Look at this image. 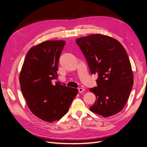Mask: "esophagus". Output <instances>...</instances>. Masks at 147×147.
<instances>
[{
	"label": "esophagus",
	"mask_w": 147,
	"mask_h": 147,
	"mask_svg": "<svg viewBox=\"0 0 147 147\" xmlns=\"http://www.w3.org/2000/svg\"><path fill=\"white\" fill-rule=\"evenodd\" d=\"M78 92L80 93H83V92H85V89L83 88H78Z\"/></svg>",
	"instance_id": "34e87169"
}]
</instances>
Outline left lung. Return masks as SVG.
<instances>
[{
	"label": "left lung",
	"instance_id": "obj_1",
	"mask_svg": "<svg viewBox=\"0 0 147 147\" xmlns=\"http://www.w3.org/2000/svg\"><path fill=\"white\" fill-rule=\"evenodd\" d=\"M91 74H97L96 86L90 88L96 96L90 111L104 117L119 112L126 105L133 85L129 59L117 40L93 34L76 40Z\"/></svg>",
	"mask_w": 147,
	"mask_h": 147
}]
</instances>
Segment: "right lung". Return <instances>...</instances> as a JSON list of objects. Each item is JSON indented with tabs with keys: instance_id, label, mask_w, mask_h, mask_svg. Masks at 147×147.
<instances>
[{
	"instance_id": "1",
	"label": "right lung",
	"mask_w": 147,
	"mask_h": 147,
	"mask_svg": "<svg viewBox=\"0 0 147 147\" xmlns=\"http://www.w3.org/2000/svg\"><path fill=\"white\" fill-rule=\"evenodd\" d=\"M64 40L46 41L31 48L26 55L20 75L21 89L30 110L36 117L49 123L67 113L78 90L59 85V57Z\"/></svg>"
}]
</instances>
